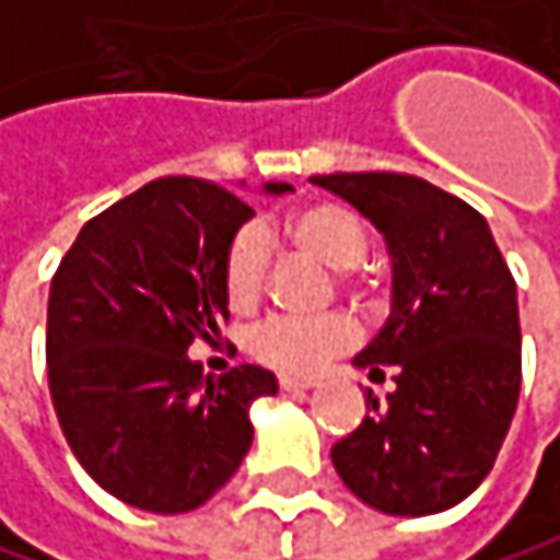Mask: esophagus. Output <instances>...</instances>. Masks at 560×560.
I'll return each instance as SVG.
<instances>
[{"label":"esophagus","instance_id":"1","mask_svg":"<svg viewBox=\"0 0 560 560\" xmlns=\"http://www.w3.org/2000/svg\"><path fill=\"white\" fill-rule=\"evenodd\" d=\"M278 387H282L285 394H302V390H312V387H315V381H302V377H289V374H282V377H278Z\"/></svg>","mask_w":560,"mask_h":560}]
</instances>
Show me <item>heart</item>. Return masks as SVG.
<instances>
[{"label":"heart","instance_id":"1","mask_svg":"<svg viewBox=\"0 0 560 560\" xmlns=\"http://www.w3.org/2000/svg\"><path fill=\"white\" fill-rule=\"evenodd\" d=\"M285 235L338 271V282L351 292L361 289L358 265L371 248V232L364 219L341 202H308L285 215ZM268 248L255 229H238L229 238L222 258V289L232 312H248L265 282ZM354 341V325L345 315L318 318H268L255 328L248 351L282 374H315L328 358L348 351Z\"/></svg>","mask_w":560,"mask_h":560}]
</instances>
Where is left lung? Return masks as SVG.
Returning <instances> with one entry per match:
<instances>
[{"instance_id": "left-lung-1", "label": "left lung", "mask_w": 560, "mask_h": 560, "mask_svg": "<svg viewBox=\"0 0 560 560\" xmlns=\"http://www.w3.org/2000/svg\"><path fill=\"white\" fill-rule=\"evenodd\" d=\"M361 209L387 238L394 305L354 358L397 390H368L364 423L335 443L345 486L387 515H436L495 466L522 387L515 278L489 222L459 196L407 173L312 176Z\"/></svg>"}]
</instances>
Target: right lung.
<instances>
[{
  "label": "right lung",
  "mask_w": 560,
  "mask_h": 560,
  "mask_svg": "<svg viewBox=\"0 0 560 560\" xmlns=\"http://www.w3.org/2000/svg\"><path fill=\"white\" fill-rule=\"evenodd\" d=\"M248 219L238 189L163 176L88 219L51 278L45 358L61 433L84 472L133 509L209 502L252 446V400L278 390L265 368L212 381L186 354L222 338V258Z\"/></svg>",
  "instance_id": "add662e5"
}]
</instances>
